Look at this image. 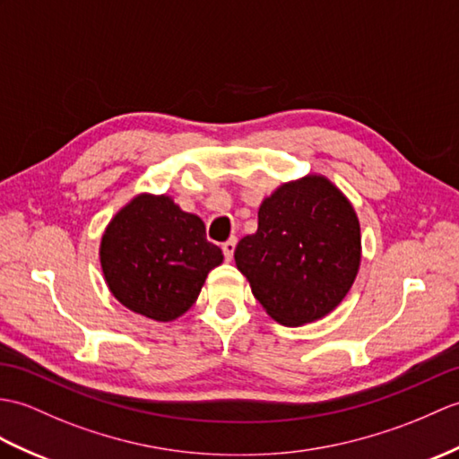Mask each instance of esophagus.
<instances>
[{"mask_svg":"<svg viewBox=\"0 0 459 459\" xmlns=\"http://www.w3.org/2000/svg\"><path fill=\"white\" fill-rule=\"evenodd\" d=\"M234 248H237V238H229L227 242H222V254H225V260H232V254H234Z\"/></svg>","mask_w":459,"mask_h":459,"instance_id":"obj_1","label":"esophagus"}]
</instances>
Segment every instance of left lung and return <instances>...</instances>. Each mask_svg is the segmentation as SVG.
Listing matches in <instances>:
<instances>
[{
  "instance_id": "left-lung-1",
  "label": "left lung",
  "mask_w": 459,
  "mask_h": 459,
  "mask_svg": "<svg viewBox=\"0 0 459 459\" xmlns=\"http://www.w3.org/2000/svg\"><path fill=\"white\" fill-rule=\"evenodd\" d=\"M361 258L356 211L333 181L305 176L265 197L258 230L244 237L234 260L273 321L301 326L340 305Z\"/></svg>"
}]
</instances>
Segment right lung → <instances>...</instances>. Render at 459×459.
<instances>
[{"instance_id":"right-lung-1","label":"right lung","mask_w":459,"mask_h":459,"mask_svg":"<svg viewBox=\"0 0 459 459\" xmlns=\"http://www.w3.org/2000/svg\"><path fill=\"white\" fill-rule=\"evenodd\" d=\"M100 260L115 299L133 313L168 323L195 303L222 252L197 215L168 195H136L103 232Z\"/></svg>"}]
</instances>
